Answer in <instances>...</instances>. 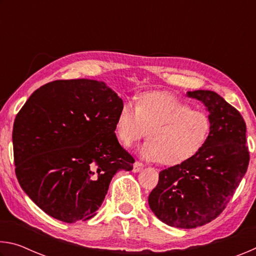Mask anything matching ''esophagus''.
I'll list each match as a JSON object with an SVG mask.
<instances>
[{"label": "esophagus", "mask_w": 256, "mask_h": 256, "mask_svg": "<svg viewBox=\"0 0 256 256\" xmlns=\"http://www.w3.org/2000/svg\"><path fill=\"white\" fill-rule=\"evenodd\" d=\"M144 167V164L140 162H136L133 164V172H140Z\"/></svg>", "instance_id": "34e87169"}]
</instances>
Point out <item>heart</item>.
Listing matches in <instances>:
<instances>
[{
  "mask_svg": "<svg viewBox=\"0 0 256 256\" xmlns=\"http://www.w3.org/2000/svg\"><path fill=\"white\" fill-rule=\"evenodd\" d=\"M146 131L149 140L140 149L142 157L176 166L203 149L211 132V120L206 112L192 110L170 94L146 92L136 98V106L122 104L115 120V136L128 148Z\"/></svg>",
  "mask_w": 256,
  "mask_h": 256,
  "instance_id": "b5f03b06",
  "label": "heart"
}]
</instances>
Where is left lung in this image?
Here are the masks:
<instances>
[{
	"mask_svg": "<svg viewBox=\"0 0 256 256\" xmlns=\"http://www.w3.org/2000/svg\"><path fill=\"white\" fill-rule=\"evenodd\" d=\"M210 112L211 132L196 157L159 172L149 206L159 220L176 228H196L226 209L248 170L245 120L235 107L210 90L188 92Z\"/></svg>",
	"mask_w": 256,
	"mask_h": 256,
	"instance_id": "1",
	"label": "left lung"
}]
</instances>
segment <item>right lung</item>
I'll return each mask as SVG.
<instances>
[{"instance_id": "obj_1", "label": "right lung", "mask_w": 256, "mask_h": 256, "mask_svg": "<svg viewBox=\"0 0 256 256\" xmlns=\"http://www.w3.org/2000/svg\"><path fill=\"white\" fill-rule=\"evenodd\" d=\"M123 100L104 82L56 80L38 88L16 116V175L26 194L60 222H86L118 170L134 159L115 136Z\"/></svg>"}]
</instances>
